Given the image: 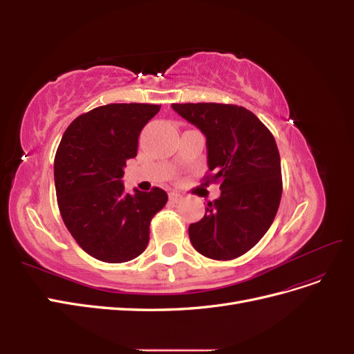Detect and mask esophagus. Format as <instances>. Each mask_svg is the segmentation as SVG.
Returning <instances> with one entry per match:
<instances>
[{"label":"esophagus","instance_id":"34e87169","mask_svg":"<svg viewBox=\"0 0 354 354\" xmlns=\"http://www.w3.org/2000/svg\"><path fill=\"white\" fill-rule=\"evenodd\" d=\"M181 196L180 194H177V192H169V201L171 202H174V203H177V202H180L181 201Z\"/></svg>","mask_w":354,"mask_h":354}]
</instances>
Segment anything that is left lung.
Instances as JSON below:
<instances>
[{
	"instance_id": "obj_1",
	"label": "left lung",
	"mask_w": 354,
	"mask_h": 354,
	"mask_svg": "<svg viewBox=\"0 0 354 354\" xmlns=\"http://www.w3.org/2000/svg\"><path fill=\"white\" fill-rule=\"evenodd\" d=\"M173 109L207 137L205 183L221 195L189 226L194 248L227 261L248 252L269 230L282 196L281 156L274 137L251 111L224 103H174Z\"/></svg>"
}]
</instances>
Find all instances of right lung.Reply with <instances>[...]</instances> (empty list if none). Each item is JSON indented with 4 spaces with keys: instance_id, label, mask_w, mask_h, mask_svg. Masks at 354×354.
Instances as JSON below:
<instances>
[{
    "instance_id": "obj_1",
    "label": "right lung",
    "mask_w": 354,
    "mask_h": 354,
    "mask_svg": "<svg viewBox=\"0 0 354 354\" xmlns=\"http://www.w3.org/2000/svg\"><path fill=\"white\" fill-rule=\"evenodd\" d=\"M160 104L111 103L82 113L66 128L55 158L57 205L66 229L88 255L125 263L149 243V226L165 207V190L125 194L127 159Z\"/></svg>"
}]
</instances>
